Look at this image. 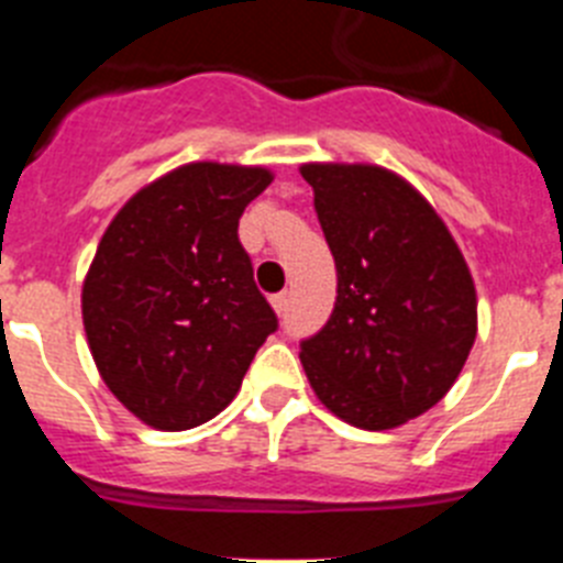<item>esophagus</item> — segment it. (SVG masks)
<instances>
[{"mask_svg": "<svg viewBox=\"0 0 563 563\" xmlns=\"http://www.w3.org/2000/svg\"><path fill=\"white\" fill-rule=\"evenodd\" d=\"M271 305H273V310L278 312V316H285L287 305H290V296H287V292H276V296L271 298Z\"/></svg>", "mask_w": 563, "mask_h": 563, "instance_id": "obj_1", "label": "esophagus"}]
</instances>
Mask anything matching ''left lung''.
Returning <instances> with one entry per match:
<instances>
[{
	"label": "left lung",
	"mask_w": 563,
	"mask_h": 563,
	"mask_svg": "<svg viewBox=\"0 0 563 563\" xmlns=\"http://www.w3.org/2000/svg\"><path fill=\"white\" fill-rule=\"evenodd\" d=\"M338 298L301 363L318 400L366 431L397 429L449 395L476 341V287L431 202L369 163H305Z\"/></svg>",
	"instance_id": "1"
}]
</instances>
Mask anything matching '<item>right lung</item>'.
I'll return each mask as SVG.
<instances>
[{
  "mask_svg": "<svg viewBox=\"0 0 563 563\" xmlns=\"http://www.w3.org/2000/svg\"><path fill=\"white\" fill-rule=\"evenodd\" d=\"M271 183L262 166L186 163L134 194L98 242L81 290L89 352L109 391L152 429L220 415L276 332L236 233Z\"/></svg>",
  "mask_w": 563,
  "mask_h": 563,
  "instance_id": "obj_1",
  "label": "right lung"
}]
</instances>
